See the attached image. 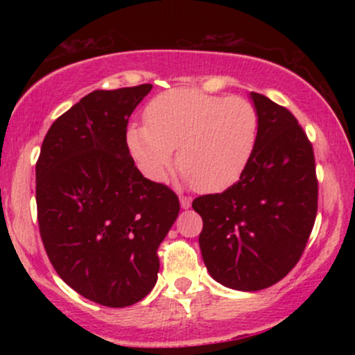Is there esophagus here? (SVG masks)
Returning <instances> with one entry per match:
<instances>
[{
  "label": "esophagus",
  "instance_id": "34e87169",
  "mask_svg": "<svg viewBox=\"0 0 355 355\" xmlns=\"http://www.w3.org/2000/svg\"><path fill=\"white\" fill-rule=\"evenodd\" d=\"M180 205L182 209H189L191 205V198L187 197V195H180Z\"/></svg>",
  "mask_w": 355,
  "mask_h": 355
}]
</instances>
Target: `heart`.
Listing matches in <instances>:
<instances>
[{"label":"heart","mask_w":355,"mask_h":355,"mask_svg":"<svg viewBox=\"0 0 355 355\" xmlns=\"http://www.w3.org/2000/svg\"><path fill=\"white\" fill-rule=\"evenodd\" d=\"M145 118L146 125L130 126L126 141L146 177L162 180L178 146L183 175L205 191L237 182L259 138V112L240 96L168 89L150 101Z\"/></svg>","instance_id":"b5f03b06"}]
</instances>
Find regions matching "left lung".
Listing matches in <instances>:
<instances>
[{
  "label": "left lung",
  "instance_id": "1",
  "mask_svg": "<svg viewBox=\"0 0 355 355\" xmlns=\"http://www.w3.org/2000/svg\"><path fill=\"white\" fill-rule=\"evenodd\" d=\"M259 138L239 182L197 197L203 262L217 282L262 291L282 280L302 257L317 215L315 157L297 118L252 92Z\"/></svg>",
  "mask_w": 355,
  "mask_h": 355
}]
</instances>
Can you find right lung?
Instances as JSON below:
<instances>
[{
	"instance_id": "right-lung-1",
	"label": "right lung",
	"mask_w": 355,
	"mask_h": 355,
	"mask_svg": "<svg viewBox=\"0 0 355 355\" xmlns=\"http://www.w3.org/2000/svg\"><path fill=\"white\" fill-rule=\"evenodd\" d=\"M152 85L95 89L55 120L36 162L44 250L63 282L93 302L128 307L157 282L158 247L177 193L137 168L126 126Z\"/></svg>"
}]
</instances>
